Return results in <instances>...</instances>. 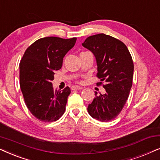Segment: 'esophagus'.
<instances>
[{
  "label": "esophagus",
  "instance_id": "1",
  "mask_svg": "<svg viewBox=\"0 0 160 160\" xmlns=\"http://www.w3.org/2000/svg\"><path fill=\"white\" fill-rule=\"evenodd\" d=\"M82 87L79 86H72L71 89L72 90H79V89H82Z\"/></svg>",
  "mask_w": 160,
  "mask_h": 160
}]
</instances>
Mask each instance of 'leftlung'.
Returning a JSON list of instances; mask_svg holds the SVG:
<instances>
[{"instance_id": "obj_1", "label": "left lung", "mask_w": 160, "mask_h": 160, "mask_svg": "<svg viewBox=\"0 0 160 160\" xmlns=\"http://www.w3.org/2000/svg\"><path fill=\"white\" fill-rule=\"evenodd\" d=\"M82 46L92 52L98 66L97 76L106 83V93L98 95L87 111L94 119L108 122L119 114L128 100L132 85V59L128 47L121 41L100 33L86 38ZM102 82L97 83L101 85Z\"/></svg>"}]
</instances>
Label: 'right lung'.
<instances>
[{
    "instance_id": "add662e5",
    "label": "right lung",
    "mask_w": 160,
    "mask_h": 160,
    "mask_svg": "<svg viewBox=\"0 0 160 160\" xmlns=\"http://www.w3.org/2000/svg\"><path fill=\"white\" fill-rule=\"evenodd\" d=\"M76 41V38H40L26 49L19 63L20 88L25 104L41 122L57 121L65 112L71 89L67 87L62 91L54 90L52 81Z\"/></svg>"
}]
</instances>
